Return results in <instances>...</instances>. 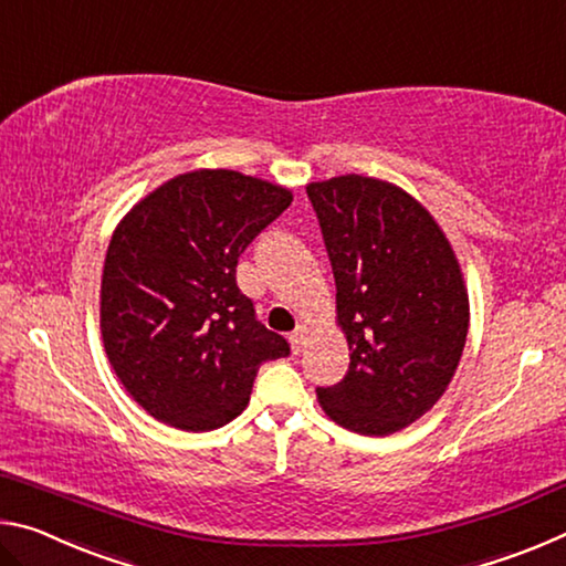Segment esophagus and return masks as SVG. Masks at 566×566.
<instances>
[{
    "instance_id": "34e87169",
    "label": "esophagus",
    "mask_w": 566,
    "mask_h": 566,
    "mask_svg": "<svg viewBox=\"0 0 566 566\" xmlns=\"http://www.w3.org/2000/svg\"><path fill=\"white\" fill-rule=\"evenodd\" d=\"M290 339H292L294 354H302L304 347H306V342H310V327H306V324H300V327L292 332Z\"/></svg>"
}]
</instances>
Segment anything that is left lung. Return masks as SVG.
<instances>
[{"label": "left lung", "instance_id": "left-lung-1", "mask_svg": "<svg viewBox=\"0 0 566 566\" xmlns=\"http://www.w3.org/2000/svg\"><path fill=\"white\" fill-rule=\"evenodd\" d=\"M349 344L339 385L319 387L332 421L387 437L424 417L452 381L469 329L462 266L442 227L397 185L342 175L306 185Z\"/></svg>", "mask_w": 566, "mask_h": 566}]
</instances>
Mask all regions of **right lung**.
Instances as JSON below:
<instances>
[{
    "label": "right lung",
    "mask_w": 566,
    "mask_h": 566,
    "mask_svg": "<svg viewBox=\"0 0 566 566\" xmlns=\"http://www.w3.org/2000/svg\"><path fill=\"white\" fill-rule=\"evenodd\" d=\"M290 205L282 185L195 169L122 217L104 256L99 327L114 375L147 415L212 432L242 415L262 364L290 354L237 286L239 254Z\"/></svg>",
    "instance_id": "right-lung-1"
}]
</instances>
